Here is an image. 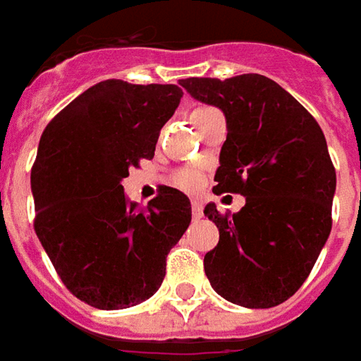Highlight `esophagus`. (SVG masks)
Here are the masks:
<instances>
[{
	"label": "esophagus",
	"instance_id": "esophagus-1",
	"mask_svg": "<svg viewBox=\"0 0 361 361\" xmlns=\"http://www.w3.org/2000/svg\"><path fill=\"white\" fill-rule=\"evenodd\" d=\"M192 216L200 219L202 216V202L198 198H192Z\"/></svg>",
	"mask_w": 361,
	"mask_h": 361
}]
</instances>
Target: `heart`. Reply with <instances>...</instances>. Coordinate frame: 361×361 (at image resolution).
I'll return each instance as SVG.
<instances>
[{
    "label": "heart",
    "mask_w": 361,
    "mask_h": 361,
    "mask_svg": "<svg viewBox=\"0 0 361 361\" xmlns=\"http://www.w3.org/2000/svg\"><path fill=\"white\" fill-rule=\"evenodd\" d=\"M198 111H202V109H198ZM197 113V111H195ZM175 183L180 188H185V190H195L198 185H200V173L198 171H192V169H185V171H178L175 176Z\"/></svg>",
    "instance_id": "heart-1"
}]
</instances>
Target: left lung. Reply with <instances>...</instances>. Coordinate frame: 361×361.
<instances>
[{
  "label": "left lung",
  "instance_id": "8db88e82",
  "mask_svg": "<svg viewBox=\"0 0 361 361\" xmlns=\"http://www.w3.org/2000/svg\"><path fill=\"white\" fill-rule=\"evenodd\" d=\"M180 85L226 117L214 195L246 197L234 214H220L216 204L204 209L220 234L204 254L210 286L238 306H278L304 284L332 231L336 169L326 137L264 75L188 77Z\"/></svg>",
  "mask_w": 361,
  "mask_h": 361
}]
</instances>
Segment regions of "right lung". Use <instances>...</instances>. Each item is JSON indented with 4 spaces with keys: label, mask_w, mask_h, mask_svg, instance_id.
<instances>
[{
    "label": "right lung",
    "mask_w": 361,
    "mask_h": 361,
    "mask_svg": "<svg viewBox=\"0 0 361 361\" xmlns=\"http://www.w3.org/2000/svg\"><path fill=\"white\" fill-rule=\"evenodd\" d=\"M183 89L107 79L51 118L31 169L33 228L61 282L99 310L149 300L190 224L185 192L161 186L139 210L121 180L154 157Z\"/></svg>",
    "instance_id": "obj_1"
}]
</instances>
